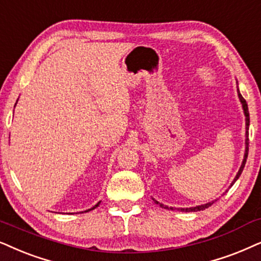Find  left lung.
<instances>
[{
	"label": "left lung",
	"instance_id": "obj_1",
	"mask_svg": "<svg viewBox=\"0 0 261 261\" xmlns=\"http://www.w3.org/2000/svg\"><path fill=\"white\" fill-rule=\"evenodd\" d=\"M238 93H239V98H240V100H241V103H242V107H243V111H245V115H246V129H247V132H246V135H247V139H246V152H245V158H243V162H242V165H241V168H240V170H239V172H238V175H236V177L234 178V181H232V184H231V186L235 184V181L238 180V178L240 177V175H241V172H242V170H243V168H245V164H246V161H247V157H248V127H249V113H248V106H247V101H246V99L245 98H243L242 96H241V93H240V91H239V89H238ZM155 204L157 205H160L161 207H164V208H170V210H172V207H168V206H165V205H163V204H161V202H158L157 200H153ZM213 204V202H207V204H205V205H200V206H195V207H189V208H177V210H181V211H186V212H197V211H202V210H205V208H207L208 206H211Z\"/></svg>",
	"mask_w": 261,
	"mask_h": 261
}]
</instances>
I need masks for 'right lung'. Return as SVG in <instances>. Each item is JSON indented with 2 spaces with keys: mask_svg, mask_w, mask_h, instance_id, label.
I'll list each match as a JSON object with an SVG mask.
<instances>
[{
  "mask_svg": "<svg viewBox=\"0 0 261 261\" xmlns=\"http://www.w3.org/2000/svg\"><path fill=\"white\" fill-rule=\"evenodd\" d=\"M98 205H99V202H98V204H97V205H94V206H93V207H92V208H90V210H87V211H85V212H89V211H91V210H93V208H96V207H97V206H98Z\"/></svg>",
  "mask_w": 261,
  "mask_h": 261,
  "instance_id": "obj_1",
  "label": "right lung"
}]
</instances>
